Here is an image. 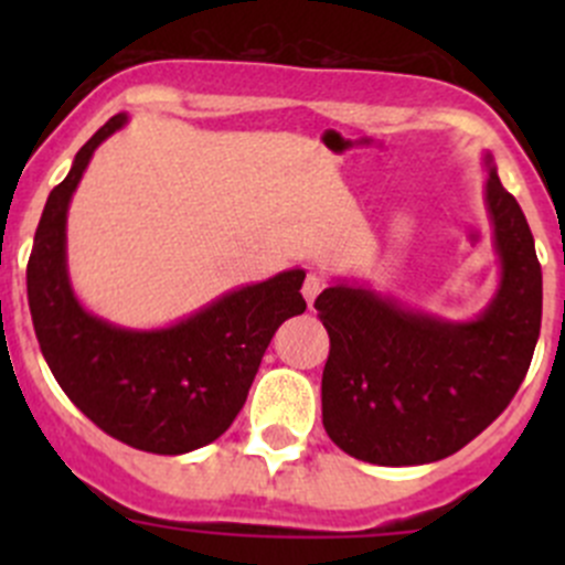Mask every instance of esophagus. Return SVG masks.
Masks as SVG:
<instances>
[{
	"mask_svg": "<svg viewBox=\"0 0 565 565\" xmlns=\"http://www.w3.org/2000/svg\"><path fill=\"white\" fill-rule=\"evenodd\" d=\"M322 289H324V278L319 276V273H309V276H306V281H303V298H306V303L315 306L317 295L322 292Z\"/></svg>",
	"mask_w": 565,
	"mask_h": 565,
	"instance_id": "esophagus-1",
	"label": "esophagus"
}]
</instances>
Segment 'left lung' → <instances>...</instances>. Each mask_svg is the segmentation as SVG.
Listing matches in <instances>:
<instances>
[{"label":"left lung","instance_id":"8db88e82","mask_svg":"<svg viewBox=\"0 0 565 565\" xmlns=\"http://www.w3.org/2000/svg\"><path fill=\"white\" fill-rule=\"evenodd\" d=\"M487 202L500 259L494 298L476 319L448 322L361 284L317 298L330 355L322 424L369 465H426L481 435L525 380L541 330V265L516 199L487 156Z\"/></svg>","mask_w":565,"mask_h":565}]
</instances>
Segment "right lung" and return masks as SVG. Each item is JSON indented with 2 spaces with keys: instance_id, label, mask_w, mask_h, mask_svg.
I'll use <instances>...</instances> for the list:
<instances>
[{
  "instance_id": "add662e5",
  "label": "right lung",
  "mask_w": 565,
  "mask_h": 565,
  "mask_svg": "<svg viewBox=\"0 0 565 565\" xmlns=\"http://www.w3.org/2000/svg\"><path fill=\"white\" fill-rule=\"evenodd\" d=\"M125 122L128 114L108 119L49 193L26 295L40 352L67 398L106 435L177 457L230 429L278 324L306 311V273L295 267L232 289L169 328H119L89 315L67 276V207L93 152Z\"/></svg>"
}]
</instances>
